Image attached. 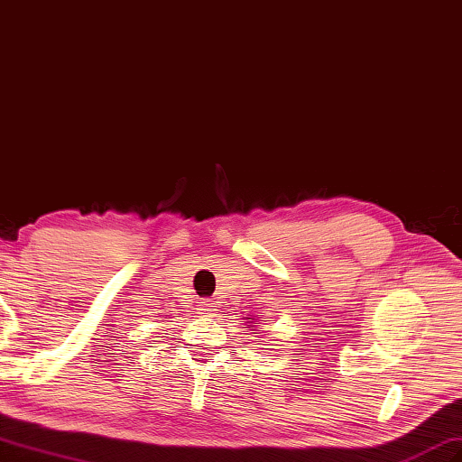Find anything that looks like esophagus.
Listing matches in <instances>:
<instances>
[{
  "instance_id": "1",
  "label": "esophagus",
  "mask_w": 462,
  "mask_h": 462,
  "mask_svg": "<svg viewBox=\"0 0 462 462\" xmlns=\"http://www.w3.org/2000/svg\"><path fill=\"white\" fill-rule=\"evenodd\" d=\"M199 306H200V309H199V310H200V314H208V316L215 314V309H212V300H208V299H207V300L200 302Z\"/></svg>"
}]
</instances>
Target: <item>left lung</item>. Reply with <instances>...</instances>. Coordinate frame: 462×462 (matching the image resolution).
<instances>
[{
  "instance_id": "8db88e82",
  "label": "left lung",
  "mask_w": 462,
  "mask_h": 462,
  "mask_svg": "<svg viewBox=\"0 0 462 462\" xmlns=\"http://www.w3.org/2000/svg\"><path fill=\"white\" fill-rule=\"evenodd\" d=\"M250 320H252V318H250Z\"/></svg>"
}]
</instances>
